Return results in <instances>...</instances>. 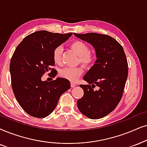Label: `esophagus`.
Wrapping results in <instances>:
<instances>
[{"label":"esophagus","instance_id":"obj_1","mask_svg":"<svg viewBox=\"0 0 147 147\" xmlns=\"http://www.w3.org/2000/svg\"><path fill=\"white\" fill-rule=\"evenodd\" d=\"M70 85H71V87H75L76 86V83L74 82L70 83Z\"/></svg>","mask_w":147,"mask_h":147}]
</instances>
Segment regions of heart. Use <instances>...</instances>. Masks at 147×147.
Wrapping results in <instances>:
<instances>
[{
  "label": "heart",
  "instance_id": "1",
  "mask_svg": "<svg viewBox=\"0 0 147 147\" xmlns=\"http://www.w3.org/2000/svg\"><path fill=\"white\" fill-rule=\"evenodd\" d=\"M70 47L79 55L78 62L82 64L85 67L90 68L95 63L96 55L94 52L90 51V47L86 42L82 40H75L70 44ZM53 59L56 64H62V47H57L53 50ZM83 73V67L79 66L62 68L59 72V75L68 81H75Z\"/></svg>",
  "mask_w": 147,
  "mask_h": 147
}]
</instances>
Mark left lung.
I'll use <instances>...</instances> for the list:
<instances>
[{
  "label": "left lung",
  "mask_w": 147,
  "mask_h": 147,
  "mask_svg": "<svg viewBox=\"0 0 147 147\" xmlns=\"http://www.w3.org/2000/svg\"><path fill=\"white\" fill-rule=\"evenodd\" d=\"M74 34L92 44L97 57L83 77L88 85H80L84 94L77 100L78 108L90 119L104 117L117 107L123 94L128 75L123 48L109 35L94 32Z\"/></svg>",
  "instance_id": "1"
}]
</instances>
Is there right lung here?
Returning <instances> with one entry per match:
<instances>
[{"label": "right lung", "instance_id": "right-lung-1", "mask_svg": "<svg viewBox=\"0 0 147 147\" xmlns=\"http://www.w3.org/2000/svg\"><path fill=\"white\" fill-rule=\"evenodd\" d=\"M72 33L60 34L40 30L28 35L18 45L10 62L12 89L16 98L30 116L44 118L53 112L59 98L69 90L70 83L64 78L47 82L41 77L46 72L54 78L53 52L66 41Z\"/></svg>", "mask_w": 147, "mask_h": 147}]
</instances>
